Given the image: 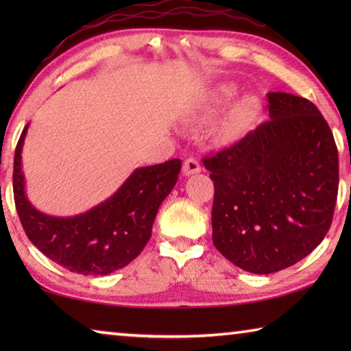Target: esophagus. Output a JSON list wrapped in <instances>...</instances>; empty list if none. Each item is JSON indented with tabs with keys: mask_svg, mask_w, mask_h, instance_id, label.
<instances>
[{
	"mask_svg": "<svg viewBox=\"0 0 351 351\" xmlns=\"http://www.w3.org/2000/svg\"><path fill=\"white\" fill-rule=\"evenodd\" d=\"M199 171H201V165H199V162L195 158H189V159H186V161H184V164H182V173L186 175V176L199 173Z\"/></svg>",
	"mask_w": 351,
	"mask_h": 351,
	"instance_id": "obj_1",
	"label": "esophagus"
}]
</instances>
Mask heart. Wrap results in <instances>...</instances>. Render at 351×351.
Listing matches in <instances>:
<instances>
[{"instance_id": "heart-1", "label": "heart", "mask_w": 351, "mask_h": 351, "mask_svg": "<svg viewBox=\"0 0 351 351\" xmlns=\"http://www.w3.org/2000/svg\"><path fill=\"white\" fill-rule=\"evenodd\" d=\"M237 94L235 83L226 82L213 88V91L207 96L203 104L197 106L193 111L195 122H207L218 116L221 110L234 99ZM261 102L254 94H246L240 97L237 102L230 106L229 111L219 119L215 127V138L221 142L235 141L241 133L251 127V123L260 116Z\"/></svg>"}]
</instances>
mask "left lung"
I'll return each instance as SVG.
<instances>
[{
  "instance_id": "obj_1",
  "label": "left lung",
  "mask_w": 351,
  "mask_h": 351,
  "mask_svg": "<svg viewBox=\"0 0 351 351\" xmlns=\"http://www.w3.org/2000/svg\"><path fill=\"white\" fill-rule=\"evenodd\" d=\"M269 121L203 159L215 186L213 245L235 266L271 274L313 252L328 232L339 187L335 138L317 106L268 94Z\"/></svg>"
}]
</instances>
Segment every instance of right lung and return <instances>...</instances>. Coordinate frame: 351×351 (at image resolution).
Instances as JSON below:
<instances>
[{"instance_id":"obj_1","label":"right lung","mask_w":351,"mask_h":351,"mask_svg":"<svg viewBox=\"0 0 351 351\" xmlns=\"http://www.w3.org/2000/svg\"><path fill=\"white\" fill-rule=\"evenodd\" d=\"M29 123L16 144L14 198L27 239L71 272L106 276L127 266L150 240L162 201L175 187L181 159L136 169L104 203L75 217H51L35 209L25 192L21 152Z\"/></svg>"}]
</instances>
